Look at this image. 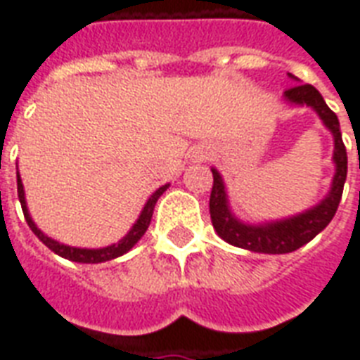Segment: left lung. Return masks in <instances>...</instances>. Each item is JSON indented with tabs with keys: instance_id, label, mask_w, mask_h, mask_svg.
I'll return each mask as SVG.
<instances>
[{
	"instance_id": "left-lung-1",
	"label": "left lung",
	"mask_w": 360,
	"mask_h": 360,
	"mask_svg": "<svg viewBox=\"0 0 360 360\" xmlns=\"http://www.w3.org/2000/svg\"><path fill=\"white\" fill-rule=\"evenodd\" d=\"M289 77L293 81H299L293 75ZM283 98L289 105H307L312 111H316V115L322 119L324 127L333 136L332 160L335 165V173H333L332 187L320 202L289 218L249 224L233 214L229 206L224 177L219 175L216 167H212L214 185H212L210 195V218L216 233L233 247L250 250V252H262V255L293 252L301 249L302 245L312 241L320 231H324L326 226L335 216L341 195H343V185L347 179V152H345V144L341 141L340 121H338V115L326 105L322 94L312 84H297L293 89L285 90Z\"/></svg>"
}]
</instances>
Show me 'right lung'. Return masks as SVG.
<instances>
[{
	"label": "right lung",
	"instance_id": "obj_1",
	"mask_svg": "<svg viewBox=\"0 0 360 360\" xmlns=\"http://www.w3.org/2000/svg\"><path fill=\"white\" fill-rule=\"evenodd\" d=\"M169 188V183H165L160 188H156L150 198L144 204L141 216L136 218V221L133 224V227L129 229V233L119 239L117 243L113 245H108V247H100V249H81V247H71V245H63V243L51 239L48 235L44 233L40 227L36 226L34 219L30 218V212H28L27 198H25V187H22V179L17 173V193H19L20 206H22V214H25V219H27L28 227L32 229V233L40 239V241L48 247L50 250H53L58 257L67 258V260H73V262H81V264H100V262H108V260H113V258L123 257L125 252L133 249L136 243L141 241V237L146 233V229L150 226V219H152V214H154V206H156L158 198L164 195L165 191Z\"/></svg>",
	"mask_w": 360,
	"mask_h": 360
}]
</instances>
